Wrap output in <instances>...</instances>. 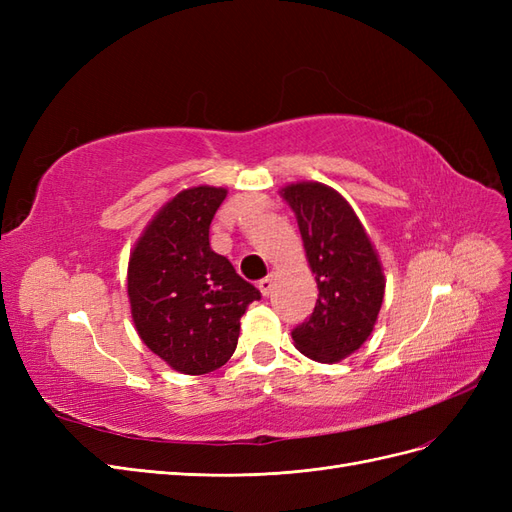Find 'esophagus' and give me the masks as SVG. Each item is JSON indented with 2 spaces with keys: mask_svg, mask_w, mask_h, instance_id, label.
I'll return each instance as SVG.
<instances>
[{
  "mask_svg": "<svg viewBox=\"0 0 512 512\" xmlns=\"http://www.w3.org/2000/svg\"><path fill=\"white\" fill-rule=\"evenodd\" d=\"M273 286H275L273 275H267L265 280H260V282H258V288H260V292H262V294H265V297H269V294L273 292Z\"/></svg>",
  "mask_w": 512,
  "mask_h": 512,
  "instance_id": "esophagus-1",
  "label": "esophagus"
}]
</instances>
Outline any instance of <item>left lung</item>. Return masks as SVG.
<instances>
[{
    "mask_svg": "<svg viewBox=\"0 0 512 512\" xmlns=\"http://www.w3.org/2000/svg\"><path fill=\"white\" fill-rule=\"evenodd\" d=\"M280 194L318 284L312 316L292 331L294 346L312 361L337 363L374 331L386 286L378 252L348 200L329 185L299 181Z\"/></svg>",
    "mask_w": 512,
    "mask_h": 512,
    "instance_id": "8db88e82",
    "label": "left lung"
}]
</instances>
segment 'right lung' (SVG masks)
<instances>
[{
  "label": "right lung",
  "mask_w": 512,
  "mask_h": 512,
  "mask_svg": "<svg viewBox=\"0 0 512 512\" xmlns=\"http://www.w3.org/2000/svg\"><path fill=\"white\" fill-rule=\"evenodd\" d=\"M228 190H181L153 215L128 262V299L143 344L188 376L220 369L237 348L241 316L260 292L209 245Z\"/></svg>",
  "instance_id": "add662e5"
}]
</instances>
